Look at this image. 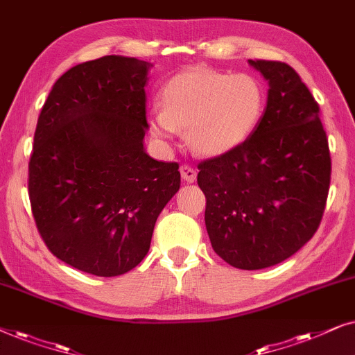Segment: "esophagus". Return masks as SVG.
<instances>
[{
  "instance_id": "1",
  "label": "esophagus",
  "mask_w": 355,
  "mask_h": 355,
  "mask_svg": "<svg viewBox=\"0 0 355 355\" xmlns=\"http://www.w3.org/2000/svg\"><path fill=\"white\" fill-rule=\"evenodd\" d=\"M180 173H182V178L185 182H188V183L196 182V170L191 168L190 165H182Z\"/></svg>"
}]
</instances>
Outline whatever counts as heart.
I'll use <instances>...</instances> for the list:
<instances>
[{"label":"heart","instance_id":"obj_1","mask_svg":"<svg viewBox=\"0 0 355 355\" xmlns=\"http://www.w3.org/2000/svg\"><path fill=\"white\" fill-rule=\"evenodd\" d=\"M164 108L149 110L157 138L172 139L188 128L191 149L217 157L243 144L261 121L266 91L252 74L195 68L173 76L162 89Z\"/></svg>","mask_w":355,"mask_h":355}]
</instances>
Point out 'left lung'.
I'll list each match as a JSON object with an SVG mask.
<instances>
[{
  "instance_id": "1",
  "label": "left lung",
  "mask_w": 355,
  "mask_h": 355,
  "mask_svg": "<svg viewBox=\"0 0 355 355\" xmlns=\"http://www.w3.org/2000/svg\"><path fill=\"white\" fill-rule=\"evenodd\" d=\"M269 84L264 115L230 153L198 165L214 252L239 269H263L299 252L318 229L331 180L320 107L294 68L248 60Z\"/></svg>"
}]
</instances>
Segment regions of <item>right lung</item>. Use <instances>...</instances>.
Wrapping results in <instances>:
<instances>
[{
	"label": "right lung",
	"instance_id": "add662e5",
	"mask_svg": "<svg viewBox=\"0 0 355 355\" xmlns=\"http://www.w3.org/2000/svg\"><path fill=\"white\" fill-rule=\"evenodd\" d=\"M150 63L121 55L86 61L53 84L37 121L29 198L56 258L112 277L149 252L155 220L180 188L178 164L144 149Z\"/></svg>",
	"mask_w": 355,
	"mask_h": 355
}]
</instances>
